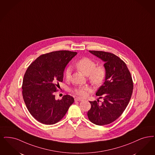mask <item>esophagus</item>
<instances>
[{
  "label": "esophagus",
  "mask_w": 155,
  "mask_h": 155,
  "mask_svg": "<svg viewBox=\"0 0 155 155\" xmlns=\"http://www.w3.org/2000/svg\"><path fill=\"white\" fill-rule=\"evenodd\" d=\"M75 101H83L84 100L82 99H81L80 97H75Z\"/></svg>",
  "instance_id": "1"
}]
</instances>
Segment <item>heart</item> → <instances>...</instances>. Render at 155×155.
<instances>
[{
  "label": "heart",
  "mask_w": 155,
  "mask_h": 155,
  "mask_svg": "<svg viewBox=\"0 0 155 155\" xmlns=\"http://www.w3.org/2000/svg\"><path fill=\"white\" fill-rule=\"evenodd\" d=\"M75 68L83 74L87 76V80L94 87H98L105 79L106 71L102 66H96L93 60L88 58H83L76 62ZM65 78L69 80L71 78V69L67 68L65 71ZM88 87H80L75 88L73 92L81 97H85L89 92Z\"/></svg>",
  "instance_id": "heart-1"
}]
</instances>
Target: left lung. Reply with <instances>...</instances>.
I'll list each match as a JSON object with an SVG mask.
<instances>
[{"label": "left lung", "mask_w": 155, "mask_h": 155, "mask_svg": "<svg viewBox=\"0 0 155 155\" xmlns=\"http://www.w3.org/2000/svg\"><path fill=\"white\" fill-rule=\"evenodd\" d=\"M104 62L106 71L105 81L96 95L103 99L89 101L91 108L87 112L89 120L103 126L111 124L124 112L130 101L133 89V82L126 63L117 56L104 51H89Z\"/></svg>", "instance_id": "8db88e82"}]
</instances>
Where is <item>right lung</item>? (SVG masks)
Segmentation results:
<instances>
[{
    "mask_svg": "<svg viewBox=\"0 0 155 155\" xmlns=\"http://www.w3.org/2000/svg\"><path fill=\"white\" fill-rule=\"evenodd\" d=\"M77 54L66 50L51 52L38 57L27 68L22 86L23 99L30 114L39 122H58L74 103L68 94L56 100L54 93L63 81L66 65Z\"/></svg>",
    "mask_w": 155,
    "mask_h": 155,
    "instance_id": "obj_1",
    "label": "right lung"
}]
</instances>
